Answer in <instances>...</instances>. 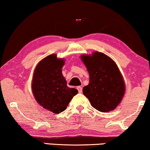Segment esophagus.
Returning a JSON list of instances; mask_svg holds the SVG:
<instances>
[{
  "mask_svg": "<svg viewBox=\"0 0 150 150\" xmlns=\"http://www.w3.org/2000/svg\"><path fill=\"white\" fill-rule=\"evenodd\" d=\"M77 89H78V91H79V93H82V91H83V88H82L81 86L77 87Z\"/></svg>",
  "mask_w": 150,
  "mask_h": 150,
  "instance_id": "obj_1",
  "label": "esophagus"
}]
</instances>
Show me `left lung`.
<instances>
[{
	"label": "left lung",
	"mask_w": 150,
	"mask_h": 150,
	"mask_svg": "<svg viewBox=\"0 0 150 150\" xmlns=\"http://www.w3.org/2000/svg\"><path fill=\"white\" fill-rule=\"evenodd\" d=\"M81 60L89 74V83L83 89L91 106L100 112L116 108L124 96L125 83L117 65L111 58L100 52L83 54Z\"/></svg>",
	"instance_id": "1"
}]
</instances>
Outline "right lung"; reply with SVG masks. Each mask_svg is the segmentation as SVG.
I'll use <instances>...</instances> for the list:
<instances>
[{
	"label": "right lung",
	"instance_id": "add662e5",
	"mask_svg": "<svg viewBox=\"0 0 150 150\" xmlns=\"http://www.w3.org/2000/svg\"><path fill=\"white\" fill-rule=\"evenodd\" d=\"M63 59L52 54L45 57L35 69L32 91L38 103L45 109L58 114L66 109L78 90L67 86L62 74Z\"/></svg>",
	"mask_w": 150,
	"mask_h": 150
}]
</instances>
